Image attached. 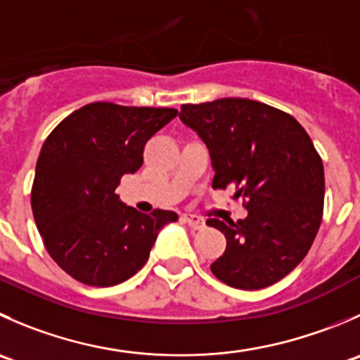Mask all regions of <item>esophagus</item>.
I'll return each mask as SVG.
<instances>
[{"mask_svg": "<svg viewBox=\"0 0 360 360\" xmlns=\"http://www.w3.org/2000/svg\"><path fill=\"white\" fill-rule=\"evenodd\" d=\"M181 218H183V221H186L188 225L195 230H200L202 226H204V219L198 218V216H195V214H183Z\"/></svg>", "mask_w": 360, "mask_h": 360, "instance_id": "obj_1", "label": "esophagus"}]
</instances>
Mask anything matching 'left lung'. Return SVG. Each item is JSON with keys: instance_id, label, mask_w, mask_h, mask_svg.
Instances as JSON below:
<instances>
[{"instance_id": "1", "label": "left lung", "mask_w": 360, "mask_h": 360, "mask_svg": "<svg viewBox=\"0 0 360 360\" xmlns=\"http://www.w3.org/2000/svg\"><path fill=\"white\" fill-rule=\"evenodd\" d=\"M181 121L205 142L212 188L236 186L244 219L209 218L226 250L211 264L219 281L258 290L292 273L315 240L323 214V163L290 114L248 98L181 105Z\"/></svg>"}]
</instances>
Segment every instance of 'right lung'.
<instances>
[{
	"label": "right lung",
	"instance_id": "1",
	"mask_svg": "<svg viewBox=\"0 0 360 360\" xmlns=\"http://www.w3.org/2000/svg\"><path fill=\"white\" fill-rule=\"evenodd\" d=\"M177 116L165 107L95 102L70 114L41 146L31 188L34 223L52 260L73 280L112 287L144 267L174 211L151 214L114 191L142 167L144 146Z\"/></svg>",
	"mask_w": 360,
	"mask_h": 360
}]
</instances>
